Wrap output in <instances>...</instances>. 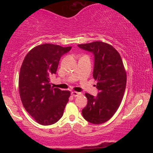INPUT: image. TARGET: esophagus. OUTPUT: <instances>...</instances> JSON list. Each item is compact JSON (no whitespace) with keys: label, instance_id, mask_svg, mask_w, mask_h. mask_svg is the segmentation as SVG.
<instances>
[{"label":"esophagus","instance_id":"esophagus-1","mask_svg":"<svg viewBox=\"0 0 153 153\" xmlns=\"http://www.w3.org/2000/svg\"><path fill=\"white\" fill-rule=\"evenodd\" d=\"M80 94V93L76 92V91H73V92H71V95L73 96H74V97H76V96H79Z\"/></svg>","mask_w":153,"mask_h":153}]
</instances>
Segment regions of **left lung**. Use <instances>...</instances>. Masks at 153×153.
Segmentation results:
<instances>
[{"instance_id":"8db88e82","label":"left lung","mask_w":153,"mask_h":153,"mask_svg":"<svg viewBox=\"0 0 153 153\" xmlns=\"http://www.w3.org/2000/svg\"><path fill=\"white\" fill-rule=\"evenodd\" d=\"M78 46L94 54L93 76L99 90L97 96L85 94L88 103L82 110V117L91 124H103L114 114L124 96L127 75L122 59L111 45L102 42Z\"/></svg>"}]
</instances>
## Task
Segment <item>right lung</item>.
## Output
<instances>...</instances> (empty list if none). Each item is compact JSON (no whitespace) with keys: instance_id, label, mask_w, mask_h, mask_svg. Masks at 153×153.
Here are the masks:
<instances>
[{"instance_id":"right-lung-1","label":"right lung","mask_w":153,"mask_h":153,"mask_svg":"<svg viewBox=\"0 0 153 153\" xmlns=\"http://www.w3.org/2000/svg\"><path fill=\"white\" fill-rule=\"evenodd\" d=\"M71 47L43 44L29 52L23 61L19 79V94L26 111L42 125H51L62 117L69 91L51 87L59 59Z\"/></svg>"}]
</instances>
